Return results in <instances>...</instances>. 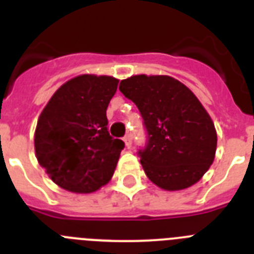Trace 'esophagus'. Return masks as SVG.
<instances>
[{
	"instance_id": "obj_1",
	"label": "esophagus",
	"mask_w": 254,
	"mask_h": 254,
	"mask_svg": "<svg viewBox=\"0 0 254 254\" xmlns=\"http://www.w3.org/2000/svg\"><path fill=\"white\" fill-rule=\"evenodd\" d=\"M123 141H125L126 146L131 147V145H132V136H131V134H126L125 138H123Z\"/></svg>"
}]
</instances>
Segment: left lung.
<instances>
[{
  "instance_id": "obj_1",
  "label": "left lung",
  "mask_w": 254,
  "mask_h": 254,
  "mask_svg": "<svg viewBox=\"0 0 254 254\" xmlns=\"http://www.w3.org/2000/svg\"><path fill=\"white\" fill-rule=\"evenodd\" d=\"M120 90L138 108L147 145L138 151L147 178L165 190L193 186L214 163L217 134L197 96L167 75H134Z\"/></svg>"
}]
</instances>
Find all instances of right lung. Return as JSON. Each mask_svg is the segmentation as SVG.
<instances>
[{"label":"right lung","instance_id":"1","mask_svg":"<svg viewBox=\"0 0 254 254\" xmlns=\"http://www.w3.org/2000/svg\"><path fill=\"white\" fill-rule=\"evenodd\" d=\"M118 82L112 76H76L52 95L40 113L35 156L61 188L93 193L113 177L125 142L108 132L107 108Z\"/></svg>","mask_w":254,"mask_h":254}]
</instances>
